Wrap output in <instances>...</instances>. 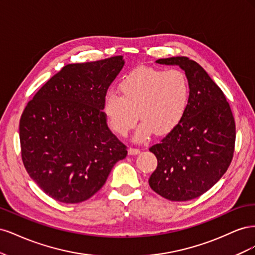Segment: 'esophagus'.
I'll list each match as a JSON object with an SVG mask.
<instances>
[{
    "instance_id": "34e87169",
    "label": "esophagus",
    "mask_w": 255,
    "mask_h": 255,
    "mask_svg": "<svg viewBox=\"0 0 255 255\" xmlns=\"http://www.w3.org/2000/svg\"><path fill=\"white\" fill-rule=\"evenodd\" d=\"M140 150L137 149V148H129L128 149V154L129 155H136V154H139Z\"/></svg>"
}]
</instances>
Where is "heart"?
Returning a JSON list of instances; mask_svg holds the SVG:
<instances>
[{
    "label": "heart",
    "instance_id": "obj_1",
    "mask_svg": "<svg viewBox=\"0 0 255 255\" xmlns=\"http://www.w3.org/2000/svg\"><path fill=\"white\" fill-rule=\"evenodd\" d=\"M118 89L120 96H105L104 116L116 133L127 136L138 115L142 122L135 135L137 141L145 140L153 130L157 135L172 130L186 113L190 97L187 76L179 69L136 68L123 78Z\"/></svg>",
    "mask_w": 255,
    "mask_h": 255
}]
</instances>
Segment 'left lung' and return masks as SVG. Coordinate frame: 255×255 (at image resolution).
I'll return each mask as SVG.
<instances>
[{
    "mask_svg": "<svg viewBox=\"0 0 255 255\" xmlns=\"http://www.w3.org/2000/svg\"><path fill=\"white\" fill-rule=\"evenodd\" d=\"M155 63L179 66L188 79L190 97L181 122L149 149L157 158L149 185L170 201H188L212 188L228 170L235 121L222 90L195 60L176 56Z\"/></svg>",
    "mask_w": 255,
    "mask_h": 255,
    "instance_id": "1",
    "label": "left lung"
}]
</instances>
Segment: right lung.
Returning a JSON list of instances; mask_svg holds the SVG:
<instances>
[{
    "mask_svg": "<svg viewBox=\"0 0 255 255\" xmlns=\"http://www.w3.org/2000/svg\"><path fill=\"white\" fill-rule=\"evenodd\" d=\"M123 56L70 64L45 83L20 119L27 173L49 197L80 203L102 188L127 146L107 127L103 101Z\"/></svg>",
    "mask_w": 255,
    "mask_h": 255,
    "instance_id": "1",
    "label": "right lung"
}]
</instances>
